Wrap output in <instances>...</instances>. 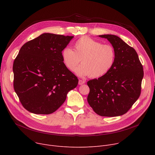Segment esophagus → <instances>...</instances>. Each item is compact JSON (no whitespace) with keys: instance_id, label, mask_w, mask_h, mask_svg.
Listing matches in <instances>:
<instances>
[{"instance_id":"34e87169","label":"esophagus","mask_w":155,"mask_h":155,"mask_svg":"<svg viewBox=\"0 0 155 155\" xmlns=\"http://www.w3.org/2000/svg\"><path fill=\"white\" fill-rule=\"evenodd\" d=\"M85 83V80H78V84L80 85H83V84H84Z\"/></svg>"}]
</instances>
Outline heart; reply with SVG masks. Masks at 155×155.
Wrapping results in <instances>:
<instances>
[{"label": "heart", "instance_id": "heart-1", "mask_svg": "<svg viewBox=\"0 0 155 155\" xmlns=\"http://www.w3.org/2000/svg\"><path fill=\"white\" fill-rule=\"evenodd\" d=\"M74 50L64 48L61 57L64 64L73 71L82 60V64L76 73L81 77L89 75L97 78L107 73L113 67L116 60V51L110 45L102 43L88 36L79 38L73 45Z\"/></svg>", "mask_w": 155, "mask_h": 155}]
</instances>
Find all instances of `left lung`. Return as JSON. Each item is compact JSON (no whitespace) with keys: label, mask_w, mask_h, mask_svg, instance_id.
I'll use <instances>...</instances> for the list:
<instances>
[{"label":"left lung","mask_w":155,"mask_h":155,"mask_svg":"<svg viewBox=\"0 0 155 155\" xmlns=\"http://www.w3.org/2000/svg\"><path fill=\"white\" fill-rule=\"evenodd\" d=\"M106 38L116 51L113 67L105 75L88 81L87 101L101 116L114 117L126 114L139 98L144 75L143 67L134 49L112 35Z\"/></svg>","instance_id":"1"}]
</instances>
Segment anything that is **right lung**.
<instances>
[{"mask_svg":"<svg viewBox=\"0 0 155 155\" xmlns=\"http://www.w3.org/2000/svg\"><path fill=\"white\" fill-rule=\"evenodd\" d=\"M73 38L44 33L20 49L13 63L14 88L29 112L53 113L77 86L78 78L65 67L61 57Z\"/></svg>","mask_w":155,"mask_h":155,"instance_id":"add662e5","label":"right lung"}]
</instances>
